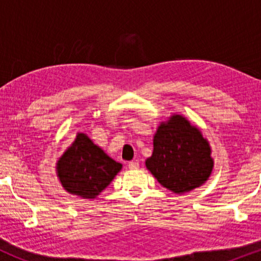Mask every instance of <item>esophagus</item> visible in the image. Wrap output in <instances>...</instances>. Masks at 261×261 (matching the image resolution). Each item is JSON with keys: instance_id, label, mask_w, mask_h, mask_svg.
Here are the masks:
<instances>
[{"instance_id": "34e87169", "label": "esophagus", "mask_w": 261, "mask_h": 261, "mask_svg": "<svg viewBox=\"0 0 261 261\" xmlns=\"http://www.w3.org/2000/svg\"><path fill=\"white\" fill-rule=\"evenodd\" d=\"M140 167V164H139V162L137 161H133V162H130V163H128V169H133V170H135V169H137Z\"/></svg>"}]
</instances>
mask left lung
I'll return each mask as SVG.
<instances>
[{"label": "left lung", "mask_w": 261, "mask_h": 261, "mask_svg": "<svg viewBox=\"0 0 261 261\" xmlns=\"http://www.w3.org/2000/svg\"><path fill=\"white\" fill-rule=\"evenodd\" d=\"M210 154L208 142L199 128L181 115H173L158 127L146 167L164 188L187 193L207 180L214 167Z\"/></svg>", "instance_id": "left-lung-1"}]
</instances>
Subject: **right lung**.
Returning a JSON list of instances; mask_svg holds the SVG:
<instances>
[{
  "label": "right lung",
  "mask_w": 261,
  "mask_h": 261,
  "mask_svg": "<svg viewBox=\"0 0 261 261\" xmlns=\"http://www.w3.org/2000/svg\"><path fill=\"white\" fill-rule=\"evenodd\" d=\"M121 169L85 134L77 135L70 148L58 163V175L68 193L93 199L104 190Z\"/></svg>",
  "instance_id": "right-lung-1"
}]
</instances>
